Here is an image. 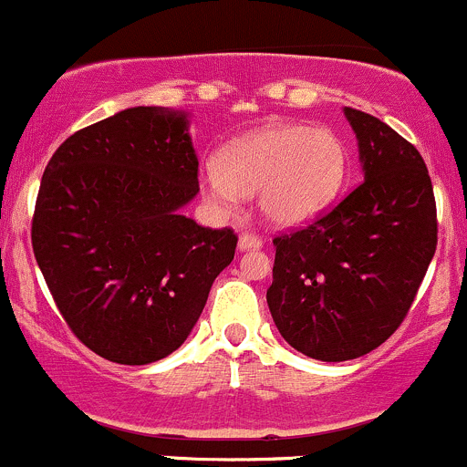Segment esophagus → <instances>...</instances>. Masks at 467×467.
I'll use <instances>...</instances> for the list:
<instances>
[{"label":"esophagus","instance_id":"esophagus-1","mask_svg":"<svg viewBox=\"0 0 467 467\" xmlns=\"http://www.w3.org/2000/svg\"><path fill=\"white\" fill-rule=\"evenodd\" d=\"M263 247V240L258 235L252 234H240L238 238V249L240 252H249V249H261Z\"/></svg>","mask_w":467,"mask_h":467}]
</instances>
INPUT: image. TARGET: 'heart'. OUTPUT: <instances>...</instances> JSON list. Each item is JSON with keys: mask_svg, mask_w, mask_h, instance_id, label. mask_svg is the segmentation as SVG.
<instances>
[{"mask_svg": "<svg viewBox=\"0 0 467 467\" xmlns=\"http://www.w3.org/2000/svg\"><path fill=\"white\" fill-rule=\"evenodd\" d=\"M348 150L327 127L267 124L227 142L202 170V191L218 209L234 211L256 195L261 218L275 229L316 220L340 192Z\"/></svg>", "mask_w": 467, "mask_h": 467, "instance_id": "b5f03b06", "label": "heart"}]
</instances>
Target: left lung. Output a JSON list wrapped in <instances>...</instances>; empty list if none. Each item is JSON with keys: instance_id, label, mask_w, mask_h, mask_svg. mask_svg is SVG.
<instances>
[{"instance_id": "8db88e82", "label": "left lung", "mask_w": 467, "mask_h": 467, "mask_svg": "<svg viewBox=\"0 0 467 467\" xmlns=\"http://www.w3.org/2000/svg\"><path fill=\"white\" fill-rule=\"evenodd\" d=\"M363 183L306 229L275 238L267 306L285 343L327 363L372 352L409 313L438 243L420 151L386 122L343 109Z\"/></svg>"}]
</instances>
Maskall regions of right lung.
I'll return each mask as SVG.
<instances>
[{
    "label": "right lung",
    "instance_id": "right-lung-1",
    "mask_svg": "<svg viewBox=\"0 0 467 467\" xmlns=\"http://www.w3.org/2000/svg\"><path fill=\"white\" fill-rule=\"evenodd\" d=\"M191 115L133 106L67 138L36 200V261L67 327L122 366L183 345L235 234L182 213L200 192Z\"/></svg>",
    "mask_w": 467,
    "mask_h": 467
}]
</instances>
